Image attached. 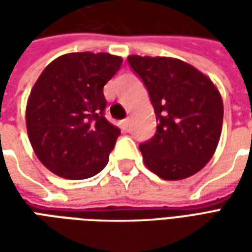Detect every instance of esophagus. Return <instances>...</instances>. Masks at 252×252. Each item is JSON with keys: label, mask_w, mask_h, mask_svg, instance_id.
<instances>
[{"label": "esophagus", "mask_w": 252, "mask_h": 252, "mask_svg": "<svg viewBox=\"0 0 252 252\" xmlns=\"http://www.w3.org/2000/svg\"><path fill=\"white\" fill-rule=\"evenodd\" d=\"M129 124H131V121H129V119H124V120L120 121V126L124 129V131H126L128 128H129Z\"/></svg>", "instance_id": "34e87169"}]
</instances>
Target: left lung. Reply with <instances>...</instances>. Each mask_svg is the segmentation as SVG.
Returning <instances> with one entry per match:
<instances>
[{
    "label": "left lung",
    "mask_w": 252,
    "mask_h": 252,
    "mask_svg": "<svg viewBox=\"0 0 252 252\" xmlns=\"http://www.w3.org/2000/svg\"><path fill=\"white\" fill-rule=\"evenodd\" d=\"M128 63L147 88L158 123L155 135L139 146L144 164L166 181L198 173L221 135L224 106L217 88L175 58L129 55Z\"/></svg>",
    "instance_id": "obj_1"
}]
</instances>
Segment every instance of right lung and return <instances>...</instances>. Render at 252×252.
<instances>
[{
	"label": "right lung",
	"mask_w": 252,
	"mask_h": 252,
	"mask_svg": "<svg viewBox=\"0 0 252 252\" xmlns=\"http://www.w3.org/2000/svg\"><path fill=\"white\" fill-rule=\"evenodd\" d=\"M123 59L106 52H72L43 70L27 102L28 137L54 174L86 180L104 169L120 129L105 119V83Z\"/></svg>",
	"instance_id": "right-lung-1"
}]
</instances>
